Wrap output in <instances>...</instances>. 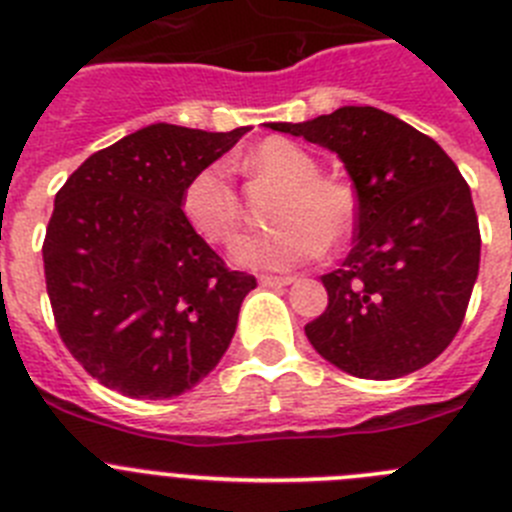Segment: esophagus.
<instances>
[{"instance_id":"obj_1","label":"esophagus","mask_w":512,"mask_h":512,"mask_svg":"<svg viewBox=\"0 0 512 512\" xmlns=\"http://www.w3.org/2000/svg\"><path fill=\"white\" fill-rule=\"evenodd\" d=\"M293 275H260L262 288H283V285L293 283Z\"/></svg>"}]
</instances>
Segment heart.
<instances>
[{
	"label": "heart",
	"instance_id": "obj_1",
	"mask_svg": "<svg viewBox=\"0 0 512 512\" xmlns=\"http://www.w3.org/2000/svg\"><path fill=\"white\" fill-rule=\"evenodd\" d=\"M255 176L285 183L270 232L242 234L232 245V260L252 270H285L319 257L326 247L347 242L359 214L352 183L319 176V163L290 140L260 142L242 158ZM181 214L206 242H227L239 224V199L229 170L222 163L204 165L181 191Z\"/></svg>",
	"mask_w": 512,
	"mask_h": 512
}]
</instances>
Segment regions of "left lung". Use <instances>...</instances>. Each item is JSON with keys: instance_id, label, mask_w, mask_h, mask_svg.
I'll return each mask as SVG.
<instances>
[{"instance_id": "obj_1", "label": "left lung", "mask_w": 512, "mask_h": 512, "mask_svg": "<svg viewBox=\"0 0 512 512\" xmlns=\"http://www.w3.org/2000/svg\"><path fill=\"white\" fill-rule=\"evenodd\" d=\"M267 127L339 155L359 201L354 247L339 270L321 275L329 306L306 324L308 342L365 380L434 362L457 336L480 273V224L454 160L375 107Z\"/></svg>"}]
</instances>
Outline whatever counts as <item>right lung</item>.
Masks as SVG:
<instances>
[{
    "mask_svg": "<svg viewBox=\"0 0 512 512\" xmlns=\"http://www.w3.org/2000/svg\"><path fill=\"white\" fill-rule=\"evenodd\" d=\"M245 132L150 124L84 160L55 193L48 298L63 344L101 385L176 398L227 352L257 280L193 232L181 191Z\"/></svg>",
    "mask_w": 512,
    "mask_h": 512,
    "instance_id": "1",
    "label": "right lung"
}]
</instances>
